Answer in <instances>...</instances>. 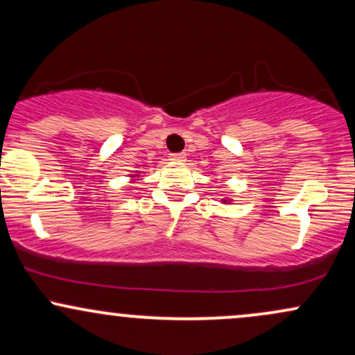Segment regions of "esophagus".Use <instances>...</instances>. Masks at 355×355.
Returning <instances> with one entry per match:
<instances>
[{"label": "esophagus", "mask_w": 355, "mask_h": 355, "mask_svg": "<svg viewBox=\"0 0 355 355\" xmlns=\"http://www.w3.org/2000/svg\"><path fill=\"white\" fill-rule=\"evenodd\" d=\"M170 160L182 164V162L187 160V155L185 153H172V155H170Z\"/></svg>", "instance_id": "1"}]
</instances>
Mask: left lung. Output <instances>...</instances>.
Here are the masks:
<instances>
[{"instance_id":"8db88e82","label":"left lung","mask_w":355,"mask_h":355,"mask_svg":"<svg viewBox=\"0 0 355 355\" xmlns=\"http://www.w3.org/2000/svg\"><path fill=\"white\" fill-rule=\"evenodd\" d=\"M222 202H223V203H230L232 200H229V198H223V200H222Z\"/></svg>"}]
</instances>
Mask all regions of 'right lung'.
Masks as SVG:
<instances>
[{
	"instance_id": "1",
	"label": "right lung",
	"mask_w": 355,
	"mask_h": 355,
	"mask_svg": "<svg viewBox=\"0 0 355 355\" xmlns=\"http://www.w3.org/2000/svg\"><path fill=\"white\" fill-rule=\"evenodd\" d=\"M130 177H132V180H135V178L138 177V175H137V173H133V175H130Z\"/></svg>"
}]
</instances>
